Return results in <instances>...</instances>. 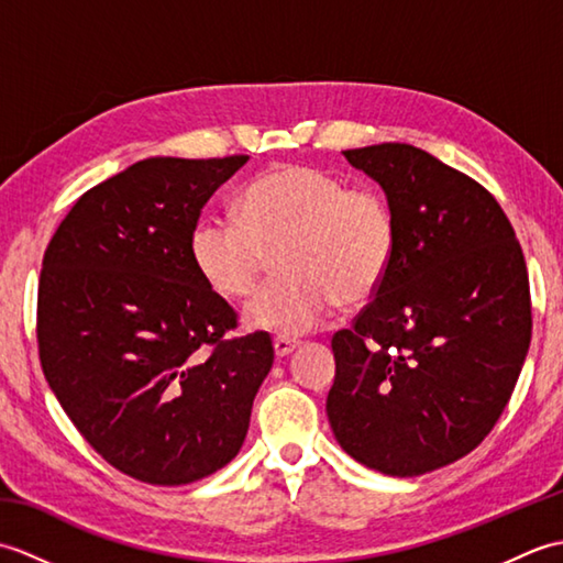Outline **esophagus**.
<instances>
[{"label":"esophagus","instance_id":"34e87169","mask_svg":"<svg viewBox=\"0 0 563 563\" xmlns=\"http://www.w3.org/2000/svg\"><path fill=\"white\" fill-rule=\"evenodd\" d=\"M297 343L295 339H290V336H275L273 339V349H275V355L278 357H285V355H290L295 349H297Z\"/></svg>","mask_w":563,"mask_h":563}]
</instances>
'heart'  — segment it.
<instances>
[{
  "label": "heart",
  "instance_id": "obj_1",
  "mask_svg": "<svg viewBox=\"0 0 563 563\" xmlns=\"http://www.w3.org/2000/svg\"><path fill=\"white\" fill-rule=\"evenodd\" d=\"M399 222L377 188L349 186L317 166H273L249 184L239 218H202L188 251L202 283L227 302L256 290L271 256L283 278L244 309L249 327L305 333L336 302L363 307L385 285Z\"/></svg>",
  "mask_w": 563,
  "mask_h": 563
}]
</instances>
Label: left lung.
I'll return each mask as SVG.
<instances>
[{
    "label": "left lung",
    "instance_id": "obj_1",
    "mask_svg": "<svg viewBox=\"0 0 563 563\" xmlns=\"http://www.w3.org/2000/svg\"><path fill=\"white\" fill-rule=\"evenodd\" d=\"M343 154L385 188L399 249L375 300L333 333L329 423L369 470L418 476L470 454L504 413L532 336L528 266L472 176L401 142Z\"/></svg>",
    "mask_w": 563,
    "mask_h": 563
}]
</instances>
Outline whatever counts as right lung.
Wrapping results in <instances>:
<instances>
[{"mask_svg": "<svg viewBox=\"0 0 563 563\" xmlns=\"http://www.w3.org/2000/svg\"><path fill=\"white\" fill-rule=\"evenodd\" d=\"M246 159H142L89 188L45 249L43 375L84 440L137 482L181 486L232 462L273 365L266 331L230 336L236 312L188 251Z\"/></svg>", "mask_w": 563, "mask_h": 563, "instance_id": "obj_1", "label": "right lung"}]
</instances>
